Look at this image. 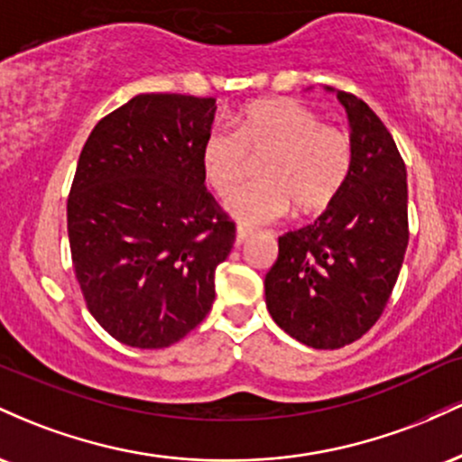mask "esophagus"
Here are the masks:
<instances>
[{
	"label": "esophagus",
	"mask_w": 462,
	"mask_h": 462,
	"mask_svg": "<svg viewBox=\"0 0 462 462\" xmlns=\"http://www.w3.org/2000/svg\"><path fill=\"white\" fill-rule=\"evenodd\" d=\"M249 235H252V227L238 226V227H236V245H241V243H245Z\"/></svg>",
	"instance_id": "1"
}]
</instances>
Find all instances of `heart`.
I'll use <instances>...</instances> for the list:
<instances>
[{
  "label": "heart",
  "instance_id": "b5f03b06",
  "mask_svg": "<svg viewBox=\"0 0 462 462\" xmlns=\"http://www.w3.org/2000/svg\"><path fill=\"white\" fill-rule=\"evenodd\" d=\"M263 158V180L238 189L227 210L247 226L269 224L295 208L298 215L326 210L346 187L354 141L346 128L323 124L321 115L295 99H264L236 116V130L219 124L201 143V171L217 195H230Z\"/></svg>",
  "mask_w": 462,
  "mask_h": 462
}]
</instances>
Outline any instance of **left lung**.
Instances as JSON below:
<instances>
[{
    "label": "left lung",
    "instance_id": "left-lung-1",
    "mask_svg": "<svg viewBox=\"0 0 462 462\" xmlns=\"http://www.w3.org/2000/svg\"><path fill=\"white\" fill-rule=\"evenodd\" d=\"M352 125L346 187L315 224L278 238L264 300L286 334L315 349L358 341L389 304L408 245L406 164L380 116L337 91Z\"/></svg>",
    "mask_w": 462,
    "mask_h": 462
}]
</instances>
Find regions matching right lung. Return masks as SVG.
Returning <instances> with one entry per match:
<instances>
[{
    "label": "right lung",
    "instance_id": "obj_1",
    "mask_svg": "<svg viewBox=\"0 0 462 462\" xmlns=\"http://www.w3.org/2000/svg\"><path fill=\"white\" fill-rule=\"evenodd\" d=\"M215 102L136 95L79 153L67 199L73 269L88 312L130 347L173 346L213 309L215 269L236 238L201 171Z\"/></svg>",
    "mask_w": 462,
    "mask_h": 462
}]
</instances>
